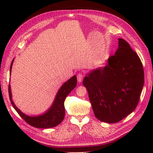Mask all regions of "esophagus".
<instances>
[{
    "mask_svg": "<svg viewBox=\"0 0 153 153\" xmlns=\"http://www.w3.org/2000/svg\"><path fill=\"white\" fill-rule=\"evenodd\" d=\"M77 82H82L83 79V75L82 74H78L77 75Z\"/></svg>",
    "mask_w": 153,
    "mask_h": 153,
    "instance_id": "1",
    "label": "esophagus"
}]
</instances>
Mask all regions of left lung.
<instances>
[{
  "label": "left lung",
  "mask_w": 153,
  "mask_h": 153,
  "mask_svg": "<svg viewBox=\"0 0 153 153\" xmlns=\"http://www.w3.org/2000/svg\"><path fill=\"white\" fill-rule=\"evenodd\" d=\"M83 85L96 118L103 122L121 121L137 106L144 85V71L137 53L118 39V48L105 66L91 71Z\"/></svg>",
  "instance_id": "8db88e82"
}]
</instances>
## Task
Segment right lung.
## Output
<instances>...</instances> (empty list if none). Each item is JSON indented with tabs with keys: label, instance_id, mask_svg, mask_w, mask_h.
<instances>
[{
	"label": "right lung",
	"instance_id": "right-lung-1",
	"mask_svg": "<svg viewBox=\"0 0 153 153\" xmlns=\"http://www.w3.org/2000/svg\"><path fill=\"white\" fill-rule=\"evenodd\" d=\"M14 59L12 60L10 68V74H11L12 64L14 62ZM77 85L76 76L71 77L70 79L65 82L58 91L54 101L51 107L45 113L39 116H30L23 113L20 110L18 109L14 105L12 98L11 87L10 85L8 86L9 97L11 104L14 109L17 111L22 118L24 119L29 124L37 128H51L57 126L62 122L65 116V108L64 100L69 93Z\"/></svg>",
	"mask_w": 153,
	"mask_h": 153
}]
</instances>
